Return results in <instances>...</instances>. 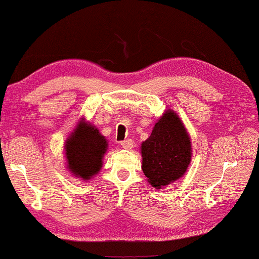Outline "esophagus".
<instances>
[{
  "label": "esophagus",
  "mask_w": 259,
  "mask_h": 259,
  "mask_svg": "<svg viewBox=\"0 0 259 259\" xmlns=\"http://www.w3.org/2000/svg\"><path fill=\"white\" fill-rule=\"evenodd\" d=\"M133 144H134V142L132 140H125V141H123V142H120V146L125 150H131L132 148H133Z\"/></svg>",
  "instance_id": "34e87169"
}]
</instances>
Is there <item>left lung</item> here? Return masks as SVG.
<instances>
[{"mask_svg": "<svg viewBox=\"0 0 259 259\" xmlns=\"http://www.w3.org/2000/svg\"><path fill=\"white\" fill-rule=\"evenodd\" d=\"M192 141L183 120L167 109L141 144L142 170L151 186L162 189L186 174L192 161Z\"/></svg>", "mask_w": 259, "mask_h": 259, "instance_id": "8db88e82", "label": "left lung"}]
</instances>
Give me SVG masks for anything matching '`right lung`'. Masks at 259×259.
Wrapping results in <instances>:
<instances>
[{"mask_svg":"<svg viewBox=\"0 0 259 259\" xmlns=\"http://www.w3.org/2000/svg\"><path fill=\"white\" fill-rule=\"evenodd\" d=\"M108 141L94 124L80 118L64 143L66 169L81 180H91L102 168Z\"/></svg>","mask_w":259,"mask_h":259,"instance_id":"obj_1","label":"right lung"}]
</instances>
